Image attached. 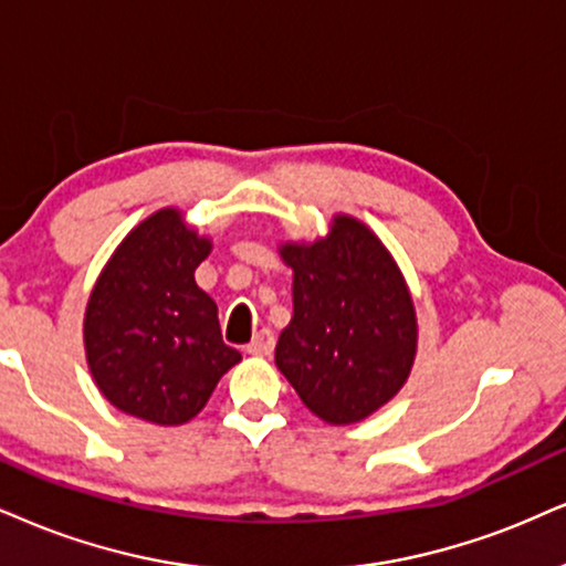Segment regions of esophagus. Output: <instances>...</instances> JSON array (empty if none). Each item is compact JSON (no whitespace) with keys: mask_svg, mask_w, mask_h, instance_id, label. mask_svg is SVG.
<instances>
[{"mask_svg":"<svg viewBox=\"0 0 566 566\" xmlns=\"http://www.w3.org/2000/svg\"><path fill=\"white\" fill-rule=\"evenodd\" d=\"M272 348H275V333L264 327V331L256 333L254 340L247 346V352L251 354V357H270Z\"/></svg>","mask_w":566,"mask_h":566,"instance_id":"34e87169","label":"esophagus"}]
</instances>
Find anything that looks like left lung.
Segmentation results:
<instances>
[{
    "instance_id": "obj_1",
    "label": "left lung",
    "mask_w": 566,
    "mask_h": 566,
    "mask_svg": "<svg viewBox=\"0 0 566 566\" xmlns=\"http://www.w3.org/2000/svg\"><path fill=\"white\" fill-rule=\"evenodd\" d=\"M294 317L275 365L306 409L331 424L365 420L409 378L417 348L411 296L386 247L354 218L312 247L285 243Z\"/></svg>"
}]
</instances>
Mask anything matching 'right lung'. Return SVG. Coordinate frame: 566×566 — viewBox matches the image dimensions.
Wrapping results in <instances>:
<instances>
[{
	"mask_svg": "<svg viewBox=\"0 0 566 566\" xmlns=\"http://www.w3.org/2000/svg\"><path fill=\"white\" fill-rule=\"evenodd\" d=\"M209 247L180 212L163 209L130 230L91 291L88 369L125 415L184 424L241 359L222 340L218 306L193 281Z\"/></svg>",
	"mask_w": 566,
	"mask_h": 566,
	"instance_id": "obj_1",
	"label": "right lung"
}]
</instances>
